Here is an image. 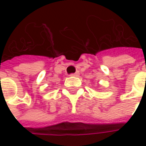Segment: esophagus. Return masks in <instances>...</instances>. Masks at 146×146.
Masks as SVG:
<instances>
[{
  "mask_svg": "<svg viewBox=\"0 0 146 146\" xmlns=\"http://www.w3.org/2000/svg\"><path fill=\"white\" fill-rule=\"evenodd\" d=\"M79 72H76V73H74V74H70V76H79Z\"/></svg>",
  "mask_w": 146,
  "mask_h": 146,
  "instance_id": "esophagus-1",
  "label": "esophagus"
}]
</instances>
